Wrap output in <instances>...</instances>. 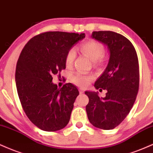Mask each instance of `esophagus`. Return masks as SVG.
I'll use <instances>...</instances> for the list:
<instances>
[{"instance_id":"esophagus-1","label":"esophagus","mask_w":153,"mask_h":153,"mask_svg":"<svg viewBox=\"0 0 153 153\" xmlns=\"http://www.w3.org/2000/svg\"><path fill=\"white\" fill-rule=\"evenodd\" d=\"M79 90L80 94H83V93L84 92V89H82V88H79Z\"/></svg>"}]
</instances>
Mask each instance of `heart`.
I'll list each match as a JSON object with an SVG mask.
<instances>
[{
	"instance_id": "heart-1",
	"label": "heart",
	"mask_w": 153,
	"mask_h": 153,
	"mask_svg": "<svg viewBox=\"0 0 153 153\" xmlns=\"http://www.w3.org/2000/svg\"><path fill=\"white\" fill-rule=\"evenodd\" d=\"M81 50L91 59L95 64L101 62L102 56L104 53V48L100 43L94 41H89L84 43L81 46ZM76 57L75 50H69L66 56V65L71 66ZM94 77L92 75H85L80 72L75 73L71 76V80L76 85L80 87H86L89 82L93 80Z\"/></svg>"
}]
</instances>
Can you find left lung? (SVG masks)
<instances>
[{
  "instance_id": "left-lung-1",
  "label": "left lung",
  "mask_w": 153,
  "mask_h": 153,
  "mask_svg": "<svg viewBox=\"0 0 153 153\" xmlns=\"http://www.w3.org/2000/svg\"><path fill=\"white\" fill-rule=\"evenodd\" d=\"M91 36L106 45L109 52L108 64L94 83L97 89L107 92L100 98L97 91H85L89 97L86 111L91 125L112 130L125 120L135 101L140 81L137 55L132 43L121 34L93 31Z\"/></svg>"
}]
</instances>
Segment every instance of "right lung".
<instances>
[{"label": "right lung", "mask_w": 153, "mask_h": 153, "mask_svg": "<svg viewBox=\"0 0 153 153\" xmlns=\"http://www.w3.org/2000/svg\"><path fill=\"white\" fill-rule=\"evenodd\" d=\"M84 37L85 33L46 32L30 39L19 56L18 94L28 119L41 130L54 132L69 123L79 92L71 83L59 89L52 76L66 69L68 52Z\"/></svg>", "instance_id": "obj_1"}]
</instances>
